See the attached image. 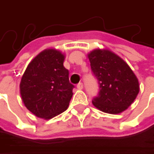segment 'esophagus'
Masks as SVG:
<instances>
[{
  "mask_svg": "<svg viewBox=\"0 0 154 154\" xmlns=\"http://www.w3.org/2000/svg\"><path fill=\"white\" fill-rule=\"evenodd\" d=\"M77 89H79V90H81V89H83V83H78L77 85Z\"/></svg>",
  "mask_w": 154,
  "mask_h": 154,
  "instance_id": "1",
  "label": "esophagus"
}]
</instances>
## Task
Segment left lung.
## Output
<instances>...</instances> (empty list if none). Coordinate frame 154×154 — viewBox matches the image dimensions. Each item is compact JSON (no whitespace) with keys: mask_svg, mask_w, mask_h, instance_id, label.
Returning a JSON list of instances; mask_svg holds the SVG:
<instances>
[{"mask_svg":"<svg viewBox=\"0 0 154 154\" xmlns=\"http://www.w3.org/2000/svg\"><path fill=\"white\" fill-rule=\"evenodd\" d=\"M91 69L100 85L93 104L98 109L119 114L126 110L137 98L139 82L128 63L107 49H95L88 53Z\"/></svg>","mask_w":154,"mask_h":154,"instance_id":"1","label":"left lung"}]
</instances>
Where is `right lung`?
Listing matches in <instances>:
<instances>
[{
    "instance_id": "1",
    "label": "right lung",
    "mask_w": 154,
    "mask_h": 154,
    "mask_svg": "<svg viewBox=\"0 0 154 154\" xmlns=\"http://www.w3.org/2000/svg\"><path fill=\"white\" fill-rule=\"evenodd\" d=\"M65 55L56 49H46L35 56L24 72L19 92L22 102L35 116L50 119L69 104L74 85L63 66Z\"/></svg>"
}]
</instances>
